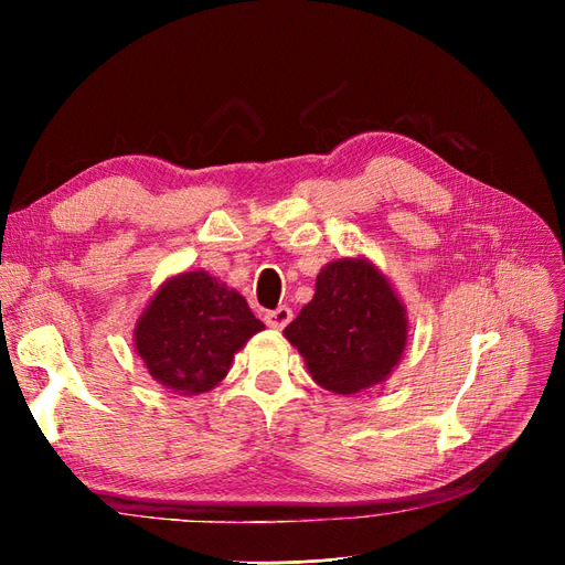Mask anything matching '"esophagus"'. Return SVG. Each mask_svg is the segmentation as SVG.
Masks as SVG:
<instances>
[{
    "label": "esophagus",
    "instance_id": "1",
    "mask_svg": "<svg viewBox=\"0 0 565 565\" xmlns=\"http://www.w3.org/2000/svg\"><path fill=\"white\" fill-rule=\"evenodd\" d=\"M264 320H266L268 328L282 330V328H287V322L292 320V309H287V306H278L276 311H268V313L264 316Z\"/></svg>",
    "mask_w": 565,
    "mask_h": 565
}]
</instances>
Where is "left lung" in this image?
<instances>
[{"instance_id": "left-lung-1", "label": "left lung", "mask_w": 565, "mask_h": 565, "mask_svg": "<svg viewBox=\"0 0 565 565\" xmlns=\"http://www.w3.org/2000/svg\"><path fill=\"white\" fill-rule=\"evenodd\" d=\"M311 377L341 396L386 382L407 344V316L384 273L363 256L324 266L316 295L287 324Z\"/></svg>"}]
</instances>
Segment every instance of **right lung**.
Instances as JSON below:
<instances>
[{
	"label": "right lung",
	"mask_w": 565,
	"mask_h": 565,
	"mask_svg": "<svg viewBox=\"0 0 565 565\" xmlns=\"http://www.w3.org/2000/svg\"><path fill=\"white\" fill-rule=\"evenodd\" d=\"M264 330L241 292L204 270L162 282L134 328V347L148 374L183 396L212 391L233 355Z\"/></svg>",
	"instance_id": "right-lung-1"
}]
</instances>
